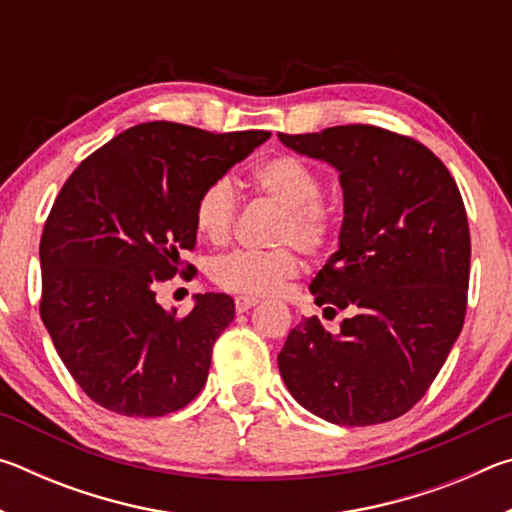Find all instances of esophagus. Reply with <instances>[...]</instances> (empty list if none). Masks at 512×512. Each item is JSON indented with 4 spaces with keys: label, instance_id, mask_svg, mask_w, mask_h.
I'll list each match as a JSON object with an SVG mask.
<instances>
[{
    "label": "esophagus",
    "instance_id": "1",
    "mask_svg": "<svg viewBox=\"0 0 512 512\" xmlns=\"http://www.w3.org/2000/svg\"><path fill=\"white\" fill-rule=\"evenodd\" d=\"M257 298H248V296H239L237 300H235V309L239 311V314H244V311H248V309H253L255 305H257Z\"/></svg>",
    "mask_w": 512,
    "mask_h": 512
}]
</instances>
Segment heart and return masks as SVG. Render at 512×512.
I'll return each mask as SVG.
<instances>
[{"mask_svg":"<svg viewBox=\"0 0 512 512\" xmlns=\"http://www.w3.org/2000/svg\"><path fill=\"white\" fill-rule=\"evenodd\" d=\"M253 183L259 192L284 207V216L275 235L277 244H296L311 255L327 248L334 235V216L320 203L323 183L307 162L293 155H275L257 164ZM235 216L237 189L232 180H212L196 201L194 221L198 232L212 244H221L230 237ZM298 271V257L287 248L273 250V253L235 250L212 264V280L225 291L248 298H264L280 293Z\"/></svg>","mask_w":512,"mask_h":512,"instance_id":"b5f03b06","label":"heart"}]
</instances>
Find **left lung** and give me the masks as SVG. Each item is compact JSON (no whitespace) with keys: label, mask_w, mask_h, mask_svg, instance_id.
Here are the masks:
<instances>
[{"label":"left lung","mask_w":512,"mask_h":512,"mask_svg":"<svg viewBox=\"0 0 512 512\" xmlns=\"http://www.w3.org/2000/svg\"><path fill=\"white\" fill-rule=\"evenodd\" d=\"M280 142L339 171V250L309 291L348 309L341 332L307 318L277 354L300 406L332 424L400 418L427 393L463 329L470 228L461 192L427 146L377 126H334Z\"/></svg>","instance_id":"left-lung-1"}]
</instances>
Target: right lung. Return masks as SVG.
Listing matches in <instances>:
<instances>
[{"label":"right lung","mask_w":512,"mask_h":512,"mask_svg":"<svg viewBox=\"0 0 512 512\" xmlns=\"http://www.w3.org/2000/svg\"><path fill=\"white\" fill-rule=\"evenodd\" d=\"M268 137L137 124L85 158L60 189L40 239V316L69 375L103 409L155 418L201 393L235 300L198 293L178 318L153 289L196 246L203 189Z\"/></svg>","instance_id":"1"}]
</instances>
